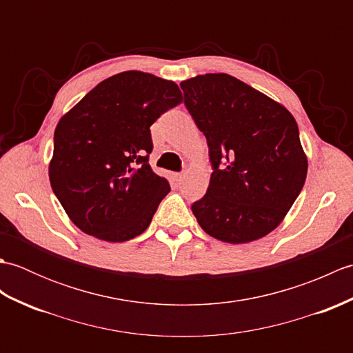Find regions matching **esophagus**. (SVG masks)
<instances>
[{
  "instance_id": "1",
  "label": "esophagus",
  "mask_w": 353,
  "mask_h": 353,
  "mask_svg": "<svg viewBox=\"0 0 353 353\" xmlns=\"http://www.w3.org/2000/svg\"><path fill=\"white\" fill-rule=\"evenodd\" d=\"M174 177H176V181H179V182L183 181V179H185V171H182V172H176Z\"/></svg>"
}]
</instances>
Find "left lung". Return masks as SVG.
Here are the masks:
<instances>
[{
	"label": "left lung",
	"instance_id": "left-lung-1",
	"mask_svg": "<svg viewBox=\"0 0 353 353\" xmlns=\"http://www.w3.org/2000/svg\"><path fill=\"white\" fill-rule=\"evenodd\" d=\"M181 88L212 165L208 191L194 201L192 214L208 235L224 243L265 236L287 215L308 172L296 119L229 74L197 76Z\"/></svg>",
	"mask_w": 353,
	"mask_h": 353
}]
</instances>
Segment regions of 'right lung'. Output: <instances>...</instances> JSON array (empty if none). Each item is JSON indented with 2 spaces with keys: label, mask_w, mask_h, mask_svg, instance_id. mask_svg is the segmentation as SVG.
<instances>
[{
  "label": "right lung",
  "mask_w": 353,
  "mask_h": 353,
  "mask_svg": "<svg viewBox=\"0 0 353 353\" xmlns=\"http://www.w3.org/2000/svg\"><path fill=\"white\" fill-rule=\"evenodd\" d=\"M181 101L174 81L125 71L103 80L61 118L50 183L80 230L123 243L148 228L170 192L167 179L148 165L150 125Z\"/></svg>",
  "instance_id": "obj_1"
}]
</instances>
